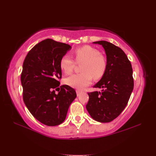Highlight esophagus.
Returning a JSON list of instances; mask_svg holds the SVG:
<instances>
[{"instance_id": "obj_1", "label": "esophagus", "mask_w": 156, "mask_h": 156, "mask_svg": "<svg viewBox=\"0 0 156 156\" xmlns=\"http://www.w3.org/2000/svg\"><path fill=\"white\" fill-rule=\"evenodd\" d=\"M80 93H81V91L80 90H76V94H77V96L80 95Z\"/></svg>"}]
</instances>
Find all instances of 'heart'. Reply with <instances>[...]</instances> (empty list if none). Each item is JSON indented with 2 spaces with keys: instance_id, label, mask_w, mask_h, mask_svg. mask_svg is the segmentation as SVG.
<instances>
[{
  "instance_id": "1",
  "label": "heart",
  "mask_w": 156,
  "mask_h": 156,
  "mask_svg": "<svg viewBox=\"0 0 156 156\" xmlns=\"http://www.w3.org/2000/svg\"><path fill=\"white\" fill-rule=\"evenodd\" d=\"M75 59L81 66V73L73 74L66 79V83L70 87L82 89L92 82V77L95 80L101 78L107 69V61L105 56L101 54L98 49L91 46L85 45L78 48L74 51ZM75 62L70 56L63 55L59 61V67L65 74L72 72Z\"/></svg>"
}]
</instances>
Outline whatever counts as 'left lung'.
<instances>
[{
	"mask_svg": "<svg viewBox=\"0 0 156 156\" xmlns=\"http://www.w3.org/2000/svg\"><path fill=\"white\" fill-rule=\"evenodd\" d=\"M93 43L105 49L107 66L103 76L94 86L102 88V91L88 92L89 100L86 108L95 121L108 122L117 118L128 103L134 86L133 69L120 48L106 41Z\"/></svg>",
	"mask_w": 156,
	"mask_h": 156,
	"instance_id": "obj_1",
	"label": "left lung"
}]
</instances>
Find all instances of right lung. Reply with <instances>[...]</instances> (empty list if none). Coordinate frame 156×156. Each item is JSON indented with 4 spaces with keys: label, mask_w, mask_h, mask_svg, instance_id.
Wrapping results in <instances>:
<instances>
[{
    "label": "right lung",
    "mask_w": 156,
    "mask_h": 156,
    "mask_svg": "<svg viewBox=\"0 0 156 156\" xmlns=\"http://www.w3.org/2000/svg\"><path fill=\"white\" fill-rule=\"evenodd\" d=\"M70 49L68 44L46 39L36 44L23 62L21 75L23 101L31 115L45 125L62 123L76 97L74 88L59 86V81L62 78L59 61Z\"/></svg>",
    "instance_id": "1"
}]
</instances>
